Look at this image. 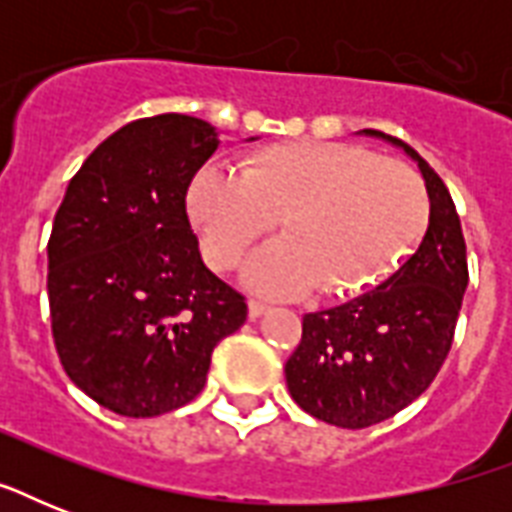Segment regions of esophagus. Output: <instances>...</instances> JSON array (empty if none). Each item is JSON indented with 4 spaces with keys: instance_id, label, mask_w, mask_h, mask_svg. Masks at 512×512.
Masks as SVG:
<instances>
[{
    "instance_id": "obj_1",
    "label": "esophagus",
    "mask_w": 512,
    "mask_h": 512,
    "mask_svg": "<svg viewBox=\"0 0 512 512\" xmlns=\"http://www.w3.org/2000/svg\"><path fill=\"white\" fill-rule=\"evenodd\" d=\"M247 308H249V319H260L263 313H268V305L260 303V300H249Z\"/></svg>"
}]
</instances>
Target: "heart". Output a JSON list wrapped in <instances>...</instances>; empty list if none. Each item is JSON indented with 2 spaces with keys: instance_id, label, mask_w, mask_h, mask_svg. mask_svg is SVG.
Wrapping results in <instances>:
<instances>
[{
  "instance_id": "obj_1",
  "label": "heart",
  "mask_w": 512,
  "mask_h": 512,
  "mask_svg": "<svg viewBox=\"0 0 512 512\" xmlns=\"http://www.w3.org/2000/svg\"><path fill=\"white\" fill-rule=\"evenodd\" d=\"M201 252L231 271L279 220V244L247 265L249 287L273 297L364 292L428 231L430 196L404 162L364 146L289 140L241 156L239 175L209 164L188 185Z\"/></svg>"
}]
</instances>
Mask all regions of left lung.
I'll use <instances>...</instances> for the list:
<instances>
[{
  "label": "left lung",
  "mask_w": 512,
  "mask_h": 512,
  "mask_svg": "<svg viewBox=\"0 0 512 512\" xmlns=\"http://www.w3.org/2000/svg\"><path fill=\"white\" fill-rule=\"evenodd\" d=\"M412 156L430 196L420 249L372 292L303 316V340L284 372L292 398L316 420L369 428L422 396L444 366L468 287L460 215L436 170L404 140L380 130Z\"/></svg>",
  "instance_id": "obj_1"
}]
</instances>
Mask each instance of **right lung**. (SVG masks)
<instances>
[{"label": "right lung", "mask_w": 512, "mask_h": 512, "mask_svg": "<svg viewBox=\"0 0 512 512\" xmlns=\"http://www.w3.org/2000/svg\"><path fill=\"white\" fill-rule=\"evenodd\" d=\"M185 114L124 124L79 167L47 241L55 350L76 388L122 417L199 396L212 350L247 321L244 295L201 263L185 193L215 154Z\"/></svg>", "instance_id": "1"}]
</instances>
